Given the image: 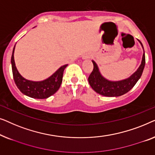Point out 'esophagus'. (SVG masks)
<instances>
[{
  "instance_id": "obj_1",
  "label": "esophagus",
  "mask_w": 155,
  "mask_h": 155,
  "mask_svg": "<svg viewBox=\"0 0 155 155\" xmlns=\"http://www.w3.org/2000/svg\"><path fill=\"white\" fill-rule=\"evenodd\" d=\"M89 58H90V56H89L88 55H84L82 57V59L84 60H87V59H89Z\"/></svg>"
}]
</instances>
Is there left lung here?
<instances>
[{
	"mask_svg": "<svg viewBox=\"0 0 155 155\" xmlns=\"http://www.w3.org/2000/svg\"><path fill=\"white\" fill-rule=\"evenodd\" d=\"M143 48L142 43L139 41ZM93 70L88 77L90 86L95 92L107 97H118L128 93L134 87L142 76L145 64V51L143 52L141 64L138 69L127 78L117 81L107 80L100 74L99 68L95 61L92 60Z\"/></svg>",
	"mask_w": 155,
	"mask_h": 155,
	"instance_id": "1",
	"label": "left lung"
}]
</instances>
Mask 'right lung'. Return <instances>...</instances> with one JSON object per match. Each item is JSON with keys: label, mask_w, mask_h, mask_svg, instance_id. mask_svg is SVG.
Returning <instances> with one entry per match:
<instances>
[{"label": "right lung", "mask_w": 155, "mask_h": 155, "mask_svg": "<svg viewBox=\"0 0 155 155\" xmlns=\"http://www.w3.org/2000/svg\"><path fill=\"white\" fill-rule=\"evenodd\" d=\"M14 46L11 57V64L13 78L15 84L23 94L32 98L45 99L57 92L60 88L62 81L63 72L68 64H64L60 67L53 75L46 79L41 81H33L24 78L19 73L15 66L14 60Z\"/></svg>", "instance_id": "add662e5"}]
</instances>
